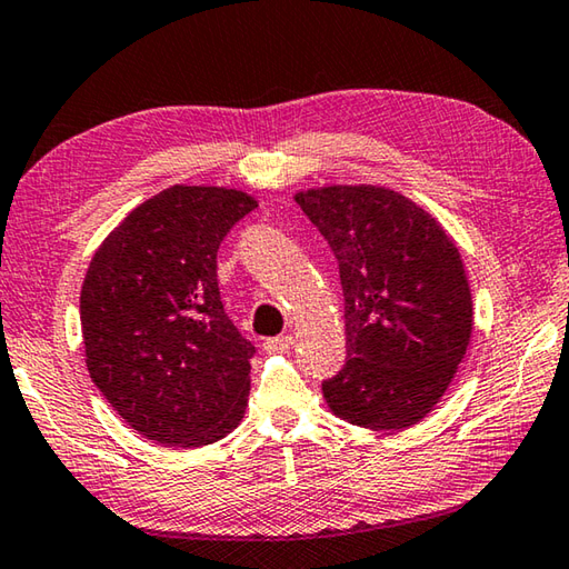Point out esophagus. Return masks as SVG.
<instances>
[{"mask_svg": "<svg viewBox=\"0 0 569 569\" xmlns=\"http://www.w3.org/2000/svg\"><path fill=\"white\" fill-rule=\"evenodd\" d=\"M291 343H293L291 336L266 338V340H263V350H266V353H283V350L291 348Z\"/></svg>", "mask_w": 569, "mask_h": 569, "instance_id": "1", "label": "esophagus"}]
</instances>
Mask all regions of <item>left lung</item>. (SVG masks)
Wrapping results in <instances>:
<instances>
[{"instance_id": "left-lung-1", "label": "left lung", "mask_w": 569, "mask_h": 569, "mask_svg": "<svg viewBox=\"0 0 569 569\" xmlns=\"http://www.w3.org/2000/svg\"><path fill=\"white\" fill-rule=\"evenodd\" d=\"M296 203L333 251L346 301V366L323 398L353 426H416L448 390L472 333L458 246L383 186H326Z\"/></svg>"}]
</instances>
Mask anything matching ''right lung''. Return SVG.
I'll use <instances>...</instances> for the list:
<instances>
[{"instance_id":"right-lung-1","label":"right lung","mask_w":569,"mask_h":569,"mask_svg":"<svg viewBox=\"0 0 569 569\" xmlns=\"http://www.w3.org/2000/svg\"><path fill=\"white\" fill-rule=\"evenodd\" d=\"M249 193L171 186L91 258L79 316L87 368L111 408L159 446L201 448L239 426L256 348L226 316L216 253Z\"/></svg>"}]
</instances>
